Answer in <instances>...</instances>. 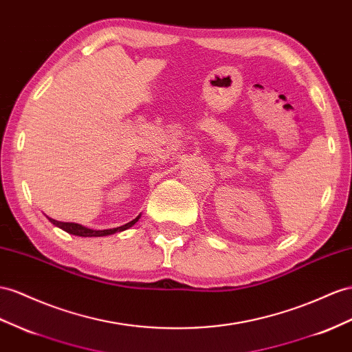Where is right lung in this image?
Masks as SVG:
<instances>
[{
	"label": "right lung",
	"mask_w": 352,
	"mask_h": 352,
	"mask_svg": "<svg viewBox=\"0 0 352 352\" xmlns=\"http://www.w3.org/2000/svg\"><path fill=\"white\" fill-rule=\"evenodd\" d=\"M140 217H141V214L138 215V217H135L132 221L123 224V226H120V228H113V229H105V230H94V229L85 228V226H82V224H78V223H64V221H58V220H53V219H49V217L47 219L50 220V223L55 224V226H58L59 229L71 233V235L85 236V238L90 236V238H92V236H108V235H113V233H116V232H123L126 229L132 228L133 224L140 220Z\"/></svg>",
	"instance_id": "add662e5"
}]
</instances>
